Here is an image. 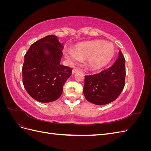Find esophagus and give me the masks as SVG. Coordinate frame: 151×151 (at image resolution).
<instances>
[{
    "label": "esophagus",
    "instance_id": "1",
    "mask_svg": "<svg viewBox=\"0 0 151 151\" xmlns=\"http://www.w3.org/2000/svg\"><path fill=\"white\" fill-rule=\"evenodd\" d=\"M78 71H79V70H78V69H77V68H73L72 70V74H74L75 73L77 72H78Z\"/></svg>",
    "mask_w": 151,
    "mask_h": 151
}]
</instances>
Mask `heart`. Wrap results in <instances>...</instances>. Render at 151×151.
Here are the masks:
<instances>
[{"instance_id":"b5f03b06","label":"heart","mask_w":151,"mask_h":151,"mask_svg":"<svg viewBox=\"0 0 151 151\" xmlns=\"http://www.w3.org/2000/svg\"><path fill=\"white\" fill-rule=\"evenodd\" d=\"M115 52L112 43L97 40L78 43L73 49H65L63 53L71 63L77 62L79 59H86L91 69L99 70L111 62Z\"/></svg>"}]
</instances>
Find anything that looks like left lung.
Instances as JSON below:
<instances>
[{
    "label": "left lung",
    "mask_w": 151,
    "mask_h": 151,
    "mask_svg": "<svg viewBox=\"0 0 151 151\" xmlns=\"http://www.w3.org/2000/svg\"><path fill=\"white\" fill-rule=\"evenodd\" d=\"M125 74V60L120 50L111 67L99 74L85 76L83 93L86 99L96 105L115 101L124 88Z\"/></svg>",
    "instance_id": "obj_1"
}]
</instances>
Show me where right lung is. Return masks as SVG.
<instances>
[{"mask_svg":"<svg viewBox=\"0 0 151 151\" xmlns=\"http://www.w3.org/2000/svg\"><path fill=\"white\" fill-rule=\"evenodd\" d=\"M63 45L48 35L31 45L24 55L22 83L30 96L42 103L60 98L72 68L60 64Z\"/></svg>","mask_w":151,"mask_h":151,"instance_id":"obj_1","label":"right lung"}]
</instances>
